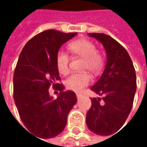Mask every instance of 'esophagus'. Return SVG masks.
<instances>
[{"label":"esophagus","instance_id":"34e87169","mask_svg":"<svg viewBox=\"0 0 147 147\" xmlns=\"http://www.w3.org/2000/svg\"><path fill=\"white\" fill-rule=\"evenodd\" d=\"M82 96V94H80V93H76V97H77V99H80Z\"/></svg>","mask_w":147,"mask_h":147}]
</instances>
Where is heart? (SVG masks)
Wrapping results in <instances>:
<instances>
[{
  "label": "heart",
  "instance_id": "1",
  "mask_svg": "<svg viewBox=\"0 0 147 147\" xmlns=\"http://www.w3.org/2000/svg\"><path fill=\"white\" fill-rule=\"evenodd\" d=\"M70 52L76 56L83 58L82 69L88 70L94 74L99 73L105 64V57L102 53L97 51L96 46L91 41L82 38L69 44ZM56 65L59 72L67 75L70 71V57L68 53L60 50L57 53ZM91 82V76L88 72L71 74L65 82L67 89L74 92L82 91Z\"/></svg>",
  "mask_w": 147,
  "mask_h": 147
}]
</instances>
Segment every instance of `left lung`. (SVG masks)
<instances>
[{"label":"left lung","instance_id":"1","mask_svg":"<svg viewBox=\"0 0 147 147\" xmlns=\"http://www.w3.org/2000/svg\"><path fill=\"white\" fill-rule=\"evenodd\" d=\"M88 36L102 43L107 62L100 78L91 87L103 98H92L86 123L90 131L105 136L119 130L127 120L136 91V75L128 52L119 42L103 33Z\"/></svg>","mask_w":147,"mask_h":147}]
</instances>
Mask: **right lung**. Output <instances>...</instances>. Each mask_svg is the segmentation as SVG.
<instances>
[{
  "label": "right lung",
  "mask_w": 147,
  "mask_h": 147,
  "mask_svg": "<svg viewBox=\"0 0 147 147\" xmlns=\"http://www.w3.org/2000/svg\"><path fill=\"white\" fill-rule=\"evenodd\" d=\"M76 33L55 30L32 37L20 53L13 74V98L24 126L40 138L55 137L66 125L67 116L76 102L73 91H63L57 83L60 76L56 65L59 47ZM53 86L60 91L58 98L49 95Z\"/></svg>",
  "instance_id": "1"
}]
</instances>
